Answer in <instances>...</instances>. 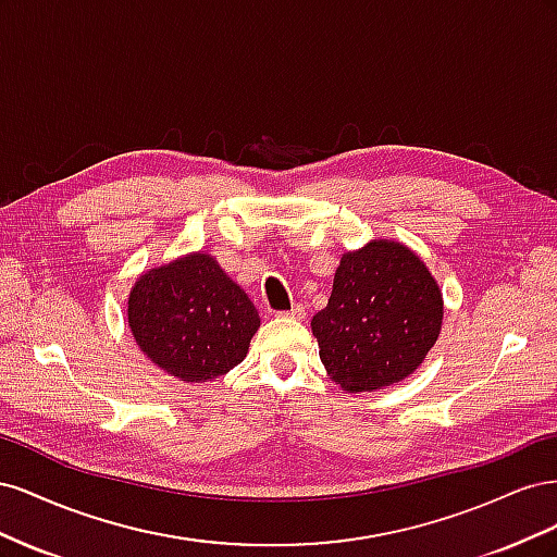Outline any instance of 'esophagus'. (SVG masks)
Segmentation results:
<instances>
[{"instance_id": "obj_1", "label": "esophagus", "mask_w": 557, "mask_h": 557, "mask_svg": "<svg viewBox=\"0 0 557 557\" xmlns=\"http://www.w3.org/2000/svg\"><path fill=\"white\" fill-rule=\"evenodd\" d=\"M278 318H293V320H301L305 318V309H301L299 305H295L290 311H281Z\"/></svg>"}]
</instances>
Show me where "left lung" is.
<instances>
[{"instance_id": "8db88e82", "label": "left lung", "mask_w": 557, "mask_h": 557, "mask_svg": "<svg viewBox=\"0 0 557 557\" xmlns=\"http://www.w3.org/2000/svg\"><path fill=\"white\" fill-rule=\"evenodd\" d=\"M442 323L444 297L428 264L409 246L372 239L342 256L311 332L336 385L376 393L423 364Z\"/></svg>"}]
</instances>
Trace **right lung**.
I'll return each mask as SVG.
<instances>
[{
  "label": "right lung",
  "instance_id": "right-lung-1",
  "mask_svg": "<svg viewBox=\"0 0 557 557\" xmlns=\"http://www.w3.org/2000/svg\"><path fill=\"white\" fill-rule=\"evenodd\" d=\"M127 325L162 372L183 383H207L246 358L260 315L218 260L197 250L134 281Z\"/></svg>",
  "mask_w": 557,
  "mask_h": 557
}]
</instances>
